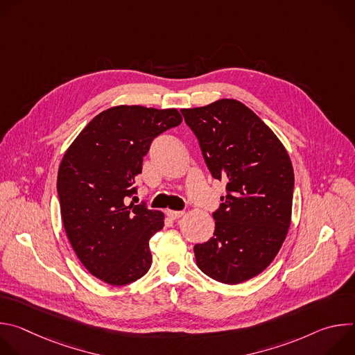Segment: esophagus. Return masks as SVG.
Listing matches in <instances>:
<instances>
[{
	"label": "esophagus",
	"instance_id": "1",
	"mask_svg": "<svg viewBox=\"0 0 355 355\" xmlns=\"http://www.w3.org/2000/svg\"><path fill=\"white\" fill-rule=\"evenodd\" d=\"M166 214H167V216H168L170 219H180V218H182V216H184V214H185V212H182V211H171V209H168Z\"/></svg>",
	"mask_w": 355,
	"mask_h": 355
}]
</instances>
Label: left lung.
<instances>
[{
    "mask_svg": "<svg viewBox=\"0 0 355 355\" xmlns=\"http://www.w3.org/2000/svg\"><path fill=\"white\" fill-rule=\"evenodd\" d=\"M181 112L212 177L227 182L214 237L193 247L196 266L223 284L254 278L272 263L291 226L295 177L288 151L237 99Z\"/></svg>",
    "mask_w": 355,
    "mask_h": 355,
    "instance_id": "1",
    "label": "left lung"
}]
</instances>
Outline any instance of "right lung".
Returning a JSON list of instances; mask_svg holds the SVG:
<instances>
[{
  "instance_id": "right-lung-1",
  "label": "right lung",
  "mask_w": 355,
  "mask_h": 355,
  "mask_svg": "<svg viewBox=\"0 0 355 355\" xmlns=\"http://www.w3.org/2000/svg\"><path fill=\"white\" fill-rule=\"evenodd\" d=\"M182 122L175 108L118 105L98 114L69 146L58 174L69 241L88 272L121 286L151 266L148 240L164 214L126 204L151 141Z\"/></svg>"
}]
</instances>
